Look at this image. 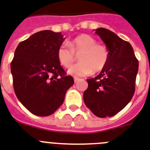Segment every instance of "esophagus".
Wrapping results in <instances>:
<instances>
[{
  "mask_svg": "<svg viewBox=\"0 0 150 150\" xmlns=\"http://www.w3.org/2000/svg\"><path fill=\"white\" fill-rule=\"evenodd\" d=\"M79 79H79V78H77V77H75V78H74V81H75V82H76V81H79Z\"/></svg>",
  "mask_w": 150,
  "mask_h": 150,
  "instance_id": "obj_1",
  "label": "esophagus"
}]
</instances>
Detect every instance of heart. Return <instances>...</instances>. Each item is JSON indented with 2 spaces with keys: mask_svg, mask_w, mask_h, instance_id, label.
Segmentation results:
<instances>
[{
  "mask_svg": "<svg viewBox=\"0 0 150 150\" xmlns=\"http://www.w3.org/2000/svg\"><path fill=\"white\" fill-rule=\"evenodd\" d=\"M62 44L57 50V58L64 68H70L75 62L76 54H79V63L69 70L74 76L82 77L92 71L98 72L104 69L109 59V52L104 46L90 35H81L69 43Z\"/></svg>",
  "mask_w": 150,
  "mask_h": 150,
  "instance_id": "b5f03b06",
  "label": "heart"
}]
</instances>
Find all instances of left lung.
<instances>
[{"label": "left lung", "instance_id": "obj_1", "mask_svg": "<svg viewBox=\"0 0 150 150\" xmlns=\"http://www.w3.org/2000/svg\"><path fill=\"white\" fill-rule=\"evenodd\" d=\"M96 33L106 45L109 59L99 75L87 79L88 86L83 98L86 106L96 116L111 117L132 99L139 62L128 41L103 28L96 29Z\"/></svg>", "mask_w": 150, "mask_h": 150}]
</instances>
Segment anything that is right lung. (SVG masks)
<instances>
[{
  "label": "right lung",
  "instance_id": "add662e5",
  "mask_svg": "<svg viewBox=\"0 0 150 150\" xmlns=\"http://www.w3.org/2000/svg\"><path fill=\"white\" fill-rule=\"evenodd\" d=\"M64 40L61 32L45 30L21 41L14 52L11 64L14 92L34 115L53 114L74 84L57 58V50Z\"/></svg>",
  "mask_w": 150,
  "mask_h": 150
}]
</instances>
